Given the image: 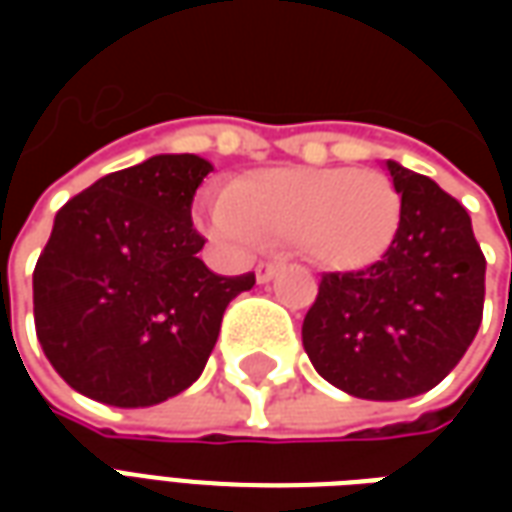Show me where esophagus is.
Listing matches in <instances>:
<instances>
[{
	"label": "esophagus",
	"instance_id": "34e87169",
	"mask_svg": "<svg viewBox=\"0 0 512 512\" xmlns=\"http://www.w3.org/2000/svg\"><path fill=\"white\" fill-rule=\"evenodd\" d=\"M279 268H282V263H277V260H268V263H257V268H255L257 282H260V285L271 282V279L277 277Z\"/></svg>",
	"mask_w": 512,
	"mask_h": 512
}]
</instances>
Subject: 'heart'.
Listing matches in <instances>:
<instances>
[{
  "mask_svg": "<svg viewBox=\"0 0 512 512\" xmlns=\"http://www.w3.org/2000/svg\"><path fill=\"white\" fill-rule=\"evenodd\" d=\"M227 197L205 205L211 235L235 246L288 241L337 271L373 266L400 227L397 189L378 169H255L235 180Z\"/></svg>",
  "mask_w": 512,
  "mask_h": 512,
  "instance_id": "b5f03b06",
  "label": "heart"
}]
</instances>
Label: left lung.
I'll return each instance as SVG.
<instances>
[{"label":"left lung","instance_id":"obj_1","mask_svg":"<svg viewBox=\"0 0 512 512\" xmlns=\"http://www.w3.org/2000/svg\"><path fill=\"white\" fill-rule=\"evenodd\" d=\"M400 194L386 255L323 274L301 343L326 381L362 400H406L450 370L483 321L485 257L461 202L419 172L384 161Z\"/></svg>","mask_w":512,"mask_h":512}]
</instances>
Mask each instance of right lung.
Wrapping results in <instances>:
<instances>
[{"mask_svg": "<svg viewBox=\"0 0 512 512\" xmlns=\"http://www.w3.org/2000/svg\"><path fill=\"white\" fill-rule=\"evenodd\" d=\"M213 169L194 153H161L95 180L54 216L32 274L40 348L79 395L147 408L205 370L227 304L255 274L202 263L191 200Z\"/></svg>", "mask_w": 512, "mask_h": 512, "instance_id": "1", "label": "right lung"}]
</instances>
